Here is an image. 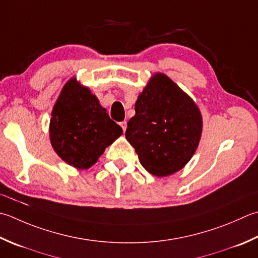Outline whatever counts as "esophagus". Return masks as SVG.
<instances>
[{"mask_svg":"<svg viewBox=\"0 0 258 258\" xmlns=\"http://www.w3.org/2000/svg\"><path fill=\"white\" fill-rule=\"evenodd\" d=\"M119 125H120V127L123 128V132H125V131H126V127H127V123H126L125 120H124V122H120V123H119Z\"/></svg>","mask_w":258,"mask_h":258,"instance_id":"obj_1","label":"esophagus"}]
</instances>
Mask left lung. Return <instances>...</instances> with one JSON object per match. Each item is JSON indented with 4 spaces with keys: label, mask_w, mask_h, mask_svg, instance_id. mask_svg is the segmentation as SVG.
<instances>
[{
    "label": "left lung",
    "mask_w": 258,
    "mask_h": 258,
    "mask_svg": "<svg viewBox=\"0 0 258 258\" xmlns=\"http://www.w3.org/2000/svg\"><path fill=\"white\" fill-rule=\"evenodd\" d=\"M203 132L199 108L168 76L154 75L135 103L125 136L151 174L166 176L182 169Z\"/></svg>",
    "instance_id": "8db88e82"
}]
</instances>
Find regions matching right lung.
<instances>
[{
    "mask_svg": "<svg viewBox=\"0 0 258 258\" xmlns=\"http://www.w3.org/2000/svg\"><path fill=\"white\" fill-rule=\"evenodd\" d=\"M50 120V141L66 163L88 169L123 131L87 87L73 78L64 85Z\"/></svg>",
    "mask_w": 258,
    "mask_h": 258,
    "instance_id": "add662e5",
    "label": "right lung"
}]
</instances>
